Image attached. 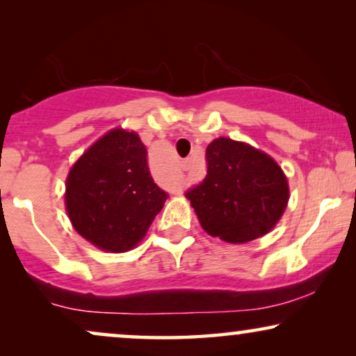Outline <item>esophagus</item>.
Here are the masks:
<instances>
[{
    "instance_id": "1",
    "label": "esophagus",
    "mask_w": 356,
    "mask_h": 356,
    "mask_svg": "<svg viewBox=\"0 0 356 356\" xmlns=\"http://www.w3.org/2000/svg\"><path fill=\"white\" fill-rule=\"evenodd\" d=\"M189 168H191V159L183 160V162H181V170H184V172H186V170H189Z\"/></svg>"
}]
</instances>
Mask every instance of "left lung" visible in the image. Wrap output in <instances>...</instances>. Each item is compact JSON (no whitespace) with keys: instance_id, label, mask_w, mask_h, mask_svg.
Listing matches in <instances>:
<instances>
[{"instance_id":"8db88e82","label":"left lung","mask_w":356,"mask_h":356,"mask_svg":"<svg viewBox=\"0 0 356 356\" xmlns=\"http://www.w3.org/2000/svg\"><path fill=\"white\" fill-rule=\"evenodd\" d=\"M207 175L186 191L211 236L241 245L269 233L289 204V181L269 155L218 138L207 145Z\"/></svg>"}]
</instances>
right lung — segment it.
I'll list each match as a JSON object with an SVG mask.
<instances>
[{"label": "right lung", "mask_w": 356, "mask_h": 356, "mask_svg": "<svg viewBox=\"0 0 356 356\" xmlns=\"http://www.w3.org/2000/svg\"><path fill=\"white\" fill-rule=\"evenodd\" d=\"M167 197L150 177L147 149L133 131L106 133L81 155L66 179L72 227L110 252L133 250Z\"/></svg>", "instance_id": "1"}]
</instances>
